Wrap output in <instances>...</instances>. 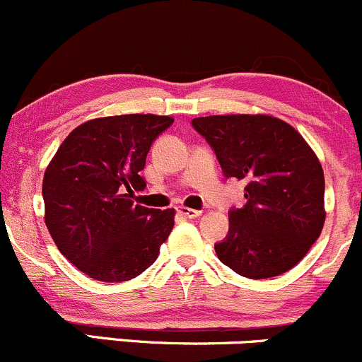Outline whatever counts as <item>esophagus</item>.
I'll list each match as a JSON object with an SVG mask.
<instances>
[{"label":"esophagus","mask_w":362,"mask_h":362,"mask_svg":"<svg viewBox=\"0 0 362 362\" xmlns=\"http://www.w3.org/2000/svg\"><path fill=\"white\" fill-rule=\"evenodd\" d=\"M178 215L185 216V218H197V216H201V211L199 210H192V208H185V206H178Z\"/></svg>","instance_id":"34e87169"}]
</instances>
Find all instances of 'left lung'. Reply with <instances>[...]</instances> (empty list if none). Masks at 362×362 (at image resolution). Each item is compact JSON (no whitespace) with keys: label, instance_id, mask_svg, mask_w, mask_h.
<instances>
[{"label":"left lung","instance_id":"left-lung-1","mask_svg":"<svg viewBox=\"0 0 362 362\" xmlns=\"http://www.w3.org/2000/svg\"><path fill=\"white\" fill-rule=\"evenodd\" d=\"M218 158L223 175L246 184V204L229 213L216 257L239 276L267 279L295 267L326 220L325 173L302 135L269 114L192 119Z\"/></svg>","mask_w":362,"mask_h":362}]
</instances>
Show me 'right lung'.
Returning <instances> with one entry per match:
<instances>
[{
  "instance_id": "1",
  "label": "right lung",
  "mask_w": 362,
  "mask_h": 362,
  "mask_svg": "<svg viewBox=\"0 0 362 362\" xmlns=\"http://www.w3.org/2000/svg\"><path fill=\"white\" fill-rule=\"evenodd\" d=\"M171 116L90 119L66 136L43 177L45 223L60 253L91 279L121 283L149 269L175 226V210L133 204L147 152Z\"/></svg>"
}]
</instances>
